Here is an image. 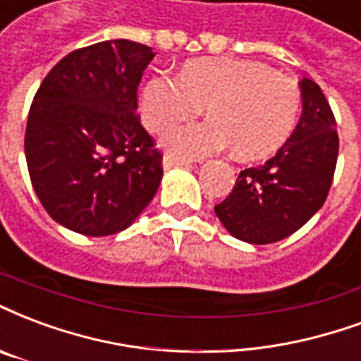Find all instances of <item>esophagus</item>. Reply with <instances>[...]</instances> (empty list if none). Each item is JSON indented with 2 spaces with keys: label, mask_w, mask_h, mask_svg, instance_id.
<instances>
[{
  "label": "esophagus",
  "mask_w": 361,
  "mask_h": 361,
  "mask_svg": "<svg viewBox=\"0 0 361 361\" xmlns=\"http://www.w3.org/2000/svg\"><path fill=\"white\" fill-rule=\"evenodd\" d=\"M176 166H191V160L180 159V157H173V154H166V157L162 159V168H164V170H170V168Z\"/></svg>",
  "instance_id": "obj_1"
}]
</instances>
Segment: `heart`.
Here are the masks:
<instances>
[{"mask_svg":"<svg viewBox=\"0 0 361 361\" xmlns=\"http://www.w3.org/2000/svg\"><path fill=\"white\" fill-rule=\"evenodd\" d=\"M207 106V122L172 128L162 145L183 159L218 153L233 145L243 160H262L281 149L295 130L302 95L295 80L256 61L201 59L180 78L157 74L140 93L141 120L160 132Z\"/></svg>","mask_w":361,"mask_h":361,"instance_id":"b5f03b06","label":"heart"}]
</instances>
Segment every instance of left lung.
Instances as JSON below:
<instances>
[{"instance_id":"8db88e82","label":"left lung","mask_w":361,"mask_h":361,"mask_svg":"<svg viewBox=\"0 0 361 361\" xmlns=\"http://www.w3.org/2000/svg\"><path fill=\"white\" fill-rule=\"evenodd\" d=\"M302 114L287 143L239 173L214 212L239 241L268 245L300 229L323 207L338 157L337 122L322 87L302 78Z\"/></svg>"}]
</instances>
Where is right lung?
<instances>
[{"label": "right lung", "instance_id": "add662e5", "mask_svg": "<svg viewBox=\"0 0 361 361\" xmlns=\"http://www.w3.org/2000/svg\"><path fill=\"white\" fill-rule=\"evenodd\" d=\"M149 45L109 39L68 53L34 95L24 153L53 220L87 237L132 226L162 180V154L141 126L137 85Z\"/></svg>", "mask_w": 361, "mask_h": 361}]
</instances>
